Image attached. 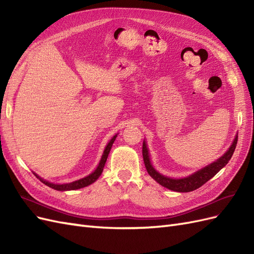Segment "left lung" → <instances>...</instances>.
<instances>
[{"instance_id":"obj_1","label":"left lung","mask_w":254,"mask_h":254,"mask_svg":"<svg viewBox=\"0 0 254 254\" xmlns=\"http://www.w3.org/2000/svg\"><path fill=\"white\" fill-rule=\"evenodd\" d=\"M237 137L238 136L236 135L232 145L230 146L229 149L219 159L215 161V162L201 168V170H199L194 174H191L188 177H184V178H179V179H174V178H170V177L163 176L155 170V167L152 166L150 158H149L147 144H146V141H143L142 152H143L145 167L151 178L153 180H156L162 187L175 191H180V193H188V191L195 190L200 188L201 186H203L206 181H209L211 178H213V177L216 175L222 167L226 166V164H228V162L230 161V159L232 158V155L235 150L236 144H237Z\"/></svg>"}]
</instances>
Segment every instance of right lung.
<instances>
[{"label": "right lung", "instance_id": "obj_1", "mask_svg": "<svg viewBox=\"0 0 254 254\" xmlns=\"http://www.w3.org/2000/svg\"><path fill=\"white\" fill-rule=\"evenodd\" d=\"M117 136H118V134H115V135L112 137V139L109 141V143L107 144L106 148H105V150H104V152H103L102 159H101V161H99V164H98V166L96 167V170H95L93 173H92V174H90L89 176L84 177V178H81V179H79V180L73 181V182H71V183L55 184V183H52V182H49V181H47V180H44V179L40 178V177L38 176L37 174H35V173H34V175H35V176L37 177V178L39 179L42 183H44L45 186H48V187H50V188H52V189H54V190H78V189H82V188H84V187H88V186H90V184L95 182V181L98 179V177L102 175V173H103V171H104L105 163H106V161H107V158H108L110 149H111V147H112V144L114 143L115 139H117Z\"/></svg>", "mask_w": 254, "mask_h": 254}]
</instances>
